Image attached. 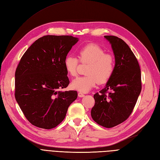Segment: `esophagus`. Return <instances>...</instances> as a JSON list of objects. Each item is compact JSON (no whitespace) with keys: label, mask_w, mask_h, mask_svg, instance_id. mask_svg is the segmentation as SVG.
<instances>
[{"label":"esophagus","mask_w":160,"mask_h":160,"mask_svg":"<svg viewBox=\"0 0 160 160\" xmlns=\"http://www.w3.org/2000/svg\"><path fill=\"white\" fill-rule=\"evenodd\" d=\"M78 96L79 97V98H83V97L85 96V95L83 94L82 93H81V92H79V93H78Z\"/></svg>","instance_id":"34e87169"}]
</instances>
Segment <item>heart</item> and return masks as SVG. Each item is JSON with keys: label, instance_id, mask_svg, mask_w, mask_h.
Returning <instances> with one entry per match:
<instances>
[{"label": "heart", "instance_id": "1", "mask_svg": "<svg viewBox=\"0 0 160 160\" xmlns=\"http://www.w3.org/2000/svg\"><path fill=\"white\" fill-rule=\"evenodd\" d=\"M78 56L83 64H89L87 67V75L77 77L72 81L71 88L83 93H87L98 84L108 83L112 77L115 67L114 57L105 53L100 46L90 43L82 47L79 50ZM79 61L77 57L67 55L64 60L66 71L71 77L77 75Z\"/></svg>", "mask_w": 160, "mask_h": 160}]
</instances>
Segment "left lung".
I'll list each match as a JSON object with an SVG mask.
<instances>
[{
    "instance_id": "left-lung-1",
    "label": "left lung",
    "mask_w": 160,
    "mask_h": 160,
    "mask_svg": "<svg viewBox=\"0 0 160 160\" xmlns=\"http://www.w3.org/2000/svg\"><path fill=\"white\" fill-rule=\"evenodd\" d=\"M104 37L111 44L115 67L105 88L93 95L95 105L91 115L97 123L111 128L125 122L132 114L142 90L141 70L126 42L115 36Z\"/></svg>"
}]
</instances>
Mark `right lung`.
<instances>
[{"mask_svg": "<svg viewBox=\"0 0 160 160\" xmlns=\"http://www.w3.org/2000/svg\"><path fill=\"white\" fill-rule=\"evenodd\" d=\"M77 41L71 35H46L21 57L15 71L14 96L27 119L36 127H57L77 98L76 91H59L69 84L64 60Z\"/></svg>", "mask_w": 160, "mask_h": 160, "instance_id": "add662e5", "label": "right lung"}]
</instances>
